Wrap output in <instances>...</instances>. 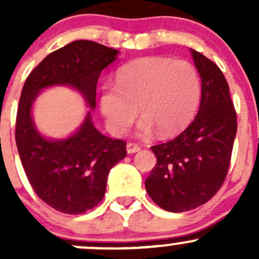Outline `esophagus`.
<instances>
[{
    "label": "esophagus",
    "mask_w": 259,
    "mask_h": 259,
    "mask_svg": "<svg viewBox=\"0 0 259 259\" xmlns=\"http://www.w3.org/2000/svg\"><path fill=\"white\" fill-rule=\"evenodd\" d=\"M140 150V146L138 144H133V143H127L126 144V151L127 154H134Z\"/></svg>",
    "instance_id": "1"
}]
</instances>
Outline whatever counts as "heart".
I'll return each mask as SVG.
<instances>
[{
  "label": "heart",
  "instance_id": "obj_1",
  "mask_svg": "<svg viewBox=\"0 0 259 259\" xmlns=\"http://www.w3.org/2000/svg\"><path fill=\"white\" fill-rule=\"evenodd\" d=\"M202 82L190 62L169 57H144L124 65L116 83L101 86L99 106L108 129L121 134L138 113V135L148 137L158 130L171 137L192 122L199 108Z\"/></svg>",
  "mask_w": 259,
  "mask_h": 259
}]
</instances>
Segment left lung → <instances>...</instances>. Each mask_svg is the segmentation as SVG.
I'll return each instance as SVG.
<instances>
[{"mask_svg":"<svg viewBox=\"0 0 259 259\" xmlns=\"http://www.w3.org/2000/svg\"><path fill=\"white\" fill-rule=\"evenodd\" d=\"M202 81L197 116L170 142L151 146L156 164L145 179L155 204L182 213L203 205L226 179L237 133V115L223 72L190 50Z\"/></svg>","mask_w":259,"mask_h":259,"instance_id":"left-lung-1","label":"left lung"}]
</instances>
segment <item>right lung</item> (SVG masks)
Instances as JSON below:
<instances>
[{"label":"right lung","instance_id":"1","mask_svg":"<svg viewBox=\"0 0 259 259\" xmlns=\"http://www.w3.org/2000/svg\"><path fill=\"white\" fill-rule=\"evenodd\" d=\"M119 50L77 40L48 55L28 75L16 119V145L33 190L46 204L66 214L93 209L105 195L110 169L126 156L125 142L101 134L94 125L96 83ZM67 85L76 90L91 110L69 137L52 140L33 121L34 101L42 90Z\"/></svg>","mask_w":259,"mask_h":259}]
</instances>
